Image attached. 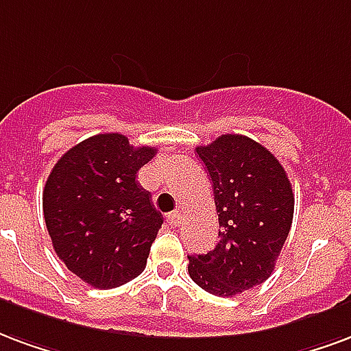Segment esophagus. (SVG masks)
Listing matches in <instances>:
<instances>
[{"mask_svg":"<svg viewBox=\"0 0 351 351\" xmlns=\"http://www.w3.org/2000/svg\"><path fill=\"white\" fill-rule=\"evenodd\" d=\"M181 219H183V217H181L179 211H173V213H170L168 217H166V221H168L170 226H179V224H181Z\"/></svg>","mask_w":351,"mask_h":351,"instance_id":"34e87169","label":"esophagus"}]
</instances>
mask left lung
I'll return each instance as SVG.
<instances>
[{"label":"left lung","instance_id":"8db88e82","mask_svg":"<svg viewBox=\"0 0 351 351\" xmlns=\"http://www.w3.org/2000/svg\"><path fill=\"white\" fill-rule=\"evenodd\" d=\"M213 183L219 243L189 256V275L200 288L232 298L267 280L290 234L293 193L277 157L243 134H222L196 147Z\"/></svg>","mask_w":351,"mask_h":351}]
</instances>
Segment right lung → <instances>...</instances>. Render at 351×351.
Returning <instances> with one entry per match:
<instances>
[{
  "mask_svg": "<svg viewBox=\"0 0 351 351\" xmlns=\"http://www.w3.org/2000/svg\"><path fill=\"white\" fill-rule=\"evenodd\" d=\"M155 155L117 132L97 134L71 147L46 179L43 211L53 250L93 288H116L144 271L162 215L136 176Z\"/></svg>",
  "mask_w": 351,
  "mask_h": 351,
  "instance_id": "1",
  "label": "right lung"
}]
</instances>
